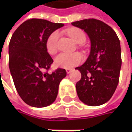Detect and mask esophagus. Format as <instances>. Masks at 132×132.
Wrapping results in <instances>:
<instances>
[{"label":"esophagus","mask_w":132,"mask_h":132,"mask_svg":"<svg viewBox=\"0 0 132 132\" xmlns=\"http://www.w3.org/2000/svg\"><path fill=\"white\" fill-rule=\"evenodd\" d=\"M71 72H72V69H66V72H67L68 74H69Z\"/></svg>","instance_id":"obj_1"}]
</instances>
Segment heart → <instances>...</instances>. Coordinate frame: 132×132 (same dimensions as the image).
Wrapping results in <instances>:
<instances>
[{
    "label": "heart",
    "mask_w": 132,
    "mask_h": 132,
    "mask_svg": "<svg viewBox=\"0 0 132 132\" xmlns=\"http://www.w3.org/2000/svg\"><path fill=\"white\" fill-rule=\"evenodd\" d=\"M68 35L78 44L85 43L86 40L84 32L79 28H70L67 30ZM60 37V33L58 31L53 32L46 41V49L49 54L54 55L58 51V40ZM83 60L82 56L79 53H62L59 54L55 59V65L60 68L71 69L74 66H78Z\"/></svg>",
    "instance_id": "b5f03b06"
}]
</instances>
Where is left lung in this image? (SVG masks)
<instances>
[{
	"mask_svg": "<svg viewBox=\"0 0 132 132\" xmlns=\"http://www.w3.org/2000/svg\"><path fill=\"white\" fill-rule=\"evenodd\" d=\"M72 24L83 30L91 42L88 59L76 68L82 76L76 84L78 97L86 105H101L112 98L119 84L120 40L111 27L96 19L82 20Z\"/></svg>",
	"mask_w": 132,
	"mask_h": 132,
	"instance_id": "1",
	"label": "left lung"
}]
</instances>
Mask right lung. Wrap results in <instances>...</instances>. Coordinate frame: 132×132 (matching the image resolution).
Masks as SVG:
<instances>
[{
	"mask_svg": "<svg viewBox=\"0 0 132 132\" xmlns=\"http://www.w3.org/2000/svg\"><path fill=\"white\" fill-rule=\"evenodd\" d=\"M42 19L27 20L13 34L9 43V68L16 89L27 105L43 108L56 98L59 85L66 76L64 69L52 73L53 63L46 49V41L56 30L63 27Z\"/></svg>",
	"mask_w": 132,
	"mask_h": 132,
	"instance_id": "obj_1",
	"label": "right lung"
}]
</instances>
